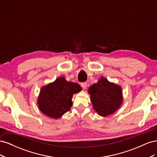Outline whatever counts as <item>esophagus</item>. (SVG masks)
<instances>
[{
	"label": "esophagus",
	"instance_id": "esophagus-1",
	"mask_svg": "<svg viewBox=\"0 0 157 157\" xmlns=\"http://www.w3.org/2000/svg\"><path fill=\"white\" fill-rule=\"evenodd\" d=\"M81 86L82 87L83 89H85V88H86V86H87V83L86 82H82V83H81Z\"/></svg>",
	"mask_w": 157,
	"mask_h": 157
}]
</instances>
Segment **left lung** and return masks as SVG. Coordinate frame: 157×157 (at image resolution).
<instances>
[{
    "mask_svg": "<svg viewBox=\"0 0 157 157\" xmlns=\"http://www.w3.org/2000/svg\"><path fill=\"white\" fill-rule=\"evenodd\" d=\"M93 108L99 115L106 117L115 113L122 103V89L119 86L101 77L88 89Z\"/></svg>",
    "mask_w": 157,
    "mask_h": 157,
    "instance_id": "8db88e82",
    "label": "left lung"
}]
</instances>
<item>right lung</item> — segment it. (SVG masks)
I'll use <instances>...</instances> for the list:
<instances>
[{
  "mask_svg": "<svg viewBox=\"0 0 157 157\" xmlns=\"http://www.w3.org/2000/svg\"><path fill=\"white\" fill-rule=\"evenodd\" d=\"M81 89L78 84L59 77L41 89L38 99L40 110L49 117L60 118L70 111L73 94L79 92Z\"/></svg>",
  "mask_w": 157,
  "mask_h": 157,
  "instance_id": "add662e5",
  "label": "right lung"
}]
</instances>
